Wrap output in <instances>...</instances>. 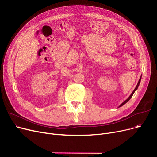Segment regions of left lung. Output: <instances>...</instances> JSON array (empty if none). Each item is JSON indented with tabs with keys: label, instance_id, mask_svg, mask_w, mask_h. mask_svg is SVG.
Instances as JSON below:
<instances>
[{
	"label": "left lung",
	"instance_id": "8db88e82",
	"mask_svg": "<svg viewBox=\"0 0 157 157\" xmlns=\"http://www.w3.org/2000/svg\"><path fill=\"white\" fill-rule=\"evenodd\" d=\"M141 78H140V79H139V81H138V83H137V85H136V87L135 88V89L134 90V91L132 92V93L131 94H130V95L128 97V98H127V100H125L124 102H123L122 104H121L120 105H119V107H118V108H120V107H121L122 105H124L125 104H126L130 99V98H131V97H132V95H133V94H134V92L136 91V90H137V89L138 88V86H139V84H140V82H141Z\"/></svg>",
	"mask_w": 157,
	"mask_h": 157
}]
</instances>
